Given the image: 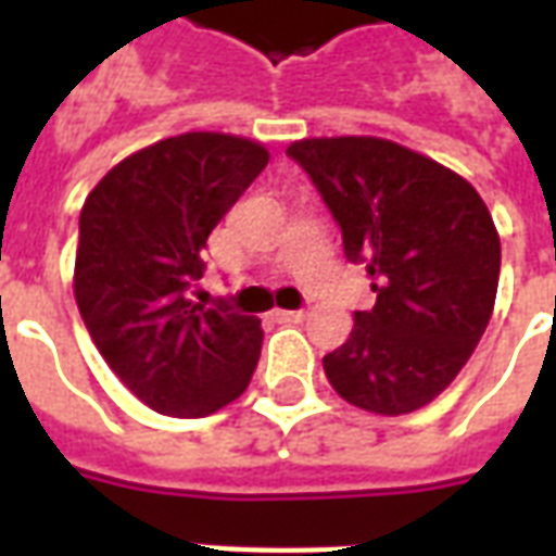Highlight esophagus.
Returning a JSON list of instances; mask_svg holds the SVG:
<instances>
[{
	"label": "esophagus",
	"mask_w": 556,
	"mask_h": 556,
	"mask_svg": "<svg viewBox=\"0 0 556 556\" xmlns=\"http://www.w3.org/2000/svg\"><path fill=\"white\" fill-rule=\"evenodd\" d=\"M274 321H279V325H301L303 318H306V313L303 309H274Z\"/></svg>",
	"instance_id": "obj_1"
}]
</instances>
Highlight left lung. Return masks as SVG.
<instances>
[{
    "label": "left lung",
    "instance_id": "left-lung-1",
    "mask_svg": "<svg viewBox=\"0 0 556 556\" xmlns=\"http://www.w3.org/2000/svg\"><path fill=\"white\" fill-rule=\"evenodd\" d=\"M342 226L351 262L375 279L372 309L325 357L330 387L354 408L402 417L441 396L489 327L501 235L473 184L381 137L291 142Z\"/></svg>",
    "mask_w": 556,
    "mask_h": 556
}]
</instances>
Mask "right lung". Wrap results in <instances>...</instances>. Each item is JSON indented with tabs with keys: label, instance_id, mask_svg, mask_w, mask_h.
Segmentation results:
<instances>
[{
	"label": "right lung",
	"instance_id": "add662e5",
	"mask_svg": "<svg viewBox=\"0 0 556 556\" xmlns=\"http://www.w3.org/2000/svg\"><path fill=\"white\" fill-rule=\"evenodd\" d=\"M267 148L193 130L115 163L79 214L74 298L91 342L157 414L207 417L241 396L258 363L255 315L187 298L207 235L265 169Z\"/></svg>",
	"mask_w": 556,
	"mask_h": 556
}]
</instances>
